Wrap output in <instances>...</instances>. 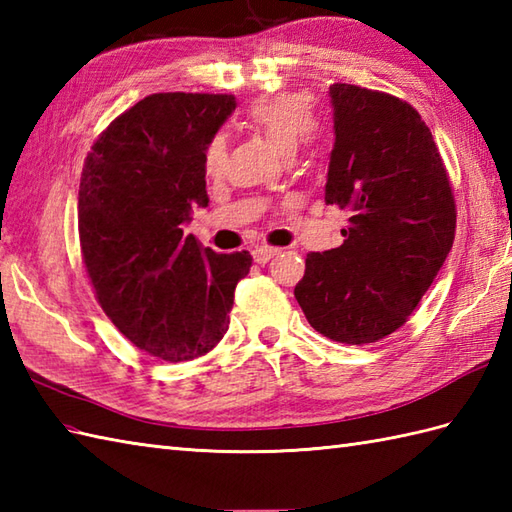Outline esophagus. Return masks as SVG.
<instances>
[{
    "instance_id": "1",
    "label": "esophagus",
    "mask_w": 512,
    "mask_h": 512,
    "mask_svg": "<svg viewBox=\"0 0 512 512\" xmlns=\"http://www.w3.org/2000/svg\"><path fill=\"white\" fill-rule=\"evenodd\" d=\"M277 253H279V248H273V246H259V248L253 250V257H255L257 264H266V262H270V259H273Z\"/></svg>"
}]
</instances>
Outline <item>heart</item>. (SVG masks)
<instances>
[{
    "label": "heart",
    "mask_w": 512,
    "mask_h": 512,
    "mask_svg": "<svg viewBox=\"0 0 512 512\" xmlns=\"http://www.w3.org/2000/svg\"><path fill=\"white\" fill-rule=\"evenodd\" d=\"M248 121L273 143L281 154H295L299 143L310 132L312 105L303 94H275L257 99L248 107ZM226 162V143L213 136L204 149V171L220 176Z\"/></svg>",
    "instance_id": "1"
}]
</instances>
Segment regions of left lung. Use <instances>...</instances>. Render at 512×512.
Masks as SVG:
<instances>
[{
	"mask_svg": "<svg viewBox=\"0 0 512 512\" xmlns=\"http://www.w3.org/2000/svg\"><path fill=\"white\" fill-rule=\"evenodd\" d=\"M325 204L347 215L343 244L310 253L295 297L314 330L347 345L396 332L436 279L455 202L429 127L405 101L334 83Z\"/></svg>",
	"mask_w": 512,
	"mask_h": 512,
	"instance_id": "left-lung-1",
	"label": "left lung"
}]
</instances>
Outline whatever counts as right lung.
<instances>
[{"label": "right lung", "instance_id": "1", "mask_svg": "<svg viewBox=\"0 0 512 512\" xmlns=\"http://www.w3.org/2000/svg\"><path fill=\"white\" fill-rule=\"evenodd\" d=\"M231 94H151L105 129L85 158L79 237L103 312L138 350L191 361L228 330L248 250L220 255L184 235L209 206L204 149L235 112Z\"/></svg>", "mask_w": 512, "mask_h": 512}]
</instances>
